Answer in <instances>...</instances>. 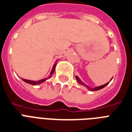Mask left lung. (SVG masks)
Instances as JSON below:
<instances>
[{
	"mask_svg": "<svg viewBox=\"0 0 132 132\" xmlns=\"http://www.w3.org/2000/svg\"><path fill=\"white\" fill-rule=\"evenodd\" d=\"M76 79H77V82L79 83V84H81V85H82V86H84V87H86V88L88 89L89 90H91V91H97V90H101V89L104 88V87H106V86H107L108 84H109V82L112 80V79H113V77H112V79L110 80L109 82H108V83H106V84H105L104 85H102V86H97V87H94V88H93V87H90V86H88V85H86L84 82H83V81H81V79H79V77L78 76H76Z\"/></svg>",
	"mask_w": 132,
	"mask_h": 132,
	"instance_id": "left-lung-1",
	"label": "left lung"
}]
</instances>
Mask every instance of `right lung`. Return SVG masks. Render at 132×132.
Wrapping results in <instances>:
<instances>
[{
	"instance_id": "1",
	"label": "right lung",
	"mask_w": 132,
	"mask_h": 132,
	"mask_svg": "<svg viewBox=\"0 0 132 132\" xmlns=\"http://www.w3.org/2000/svg\"><path fill=\"white\" fill-rule=\"evenodd\" d=\"M58 60H56V61L55 62V63L53 64V67H52V70H51V72H50V74H49V76H48V77H46V78H44V79H40V80H39V81H31V80H28V79H22L23 81H24V82H26V83L31 84V85H33V86H35V85H39V84H42L43 82H44V81H46V80H48V79H49L51 77H52V75H53V74L54 73V71H55V65H56V64H57L56 62H57Z\"/></svg>"
}]
</instances>
